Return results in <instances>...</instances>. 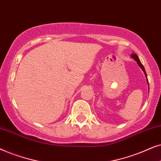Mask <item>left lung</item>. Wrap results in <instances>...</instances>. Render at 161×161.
Segmentation results:
<instances>
[{"label":"left lung","mask_w":161,"mask_h":161,"mask_svg":"<svg viewBox=\"0 0 161 161\" xmlns=\"http://www.w3.org/2000/svg\"><path fill=\"white\" fill-rule=\"evenodd\" d=\"M131 57H132V58H133V59H135V60H136V61L137 62V63H138V65L139 66H140V68H141V69L143 70V73H144L145 76H146V77H147V73H146V71H145L144 67H143L142 64H141V61L139 60V59H138V55H137L136 53H132V54H131ZM147 82H148V79H147ZM148 84H149V82H148Z\"/></svg>","instance_id":"left-lung-1"}]
</instances>
